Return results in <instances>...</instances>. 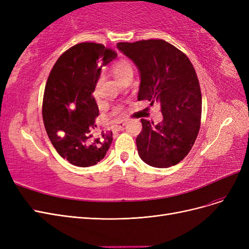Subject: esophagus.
<instances>
[{
  "mask_svg": "<svg viewBox=\"0 0 249 249\" xmlns=\"http://www.w3.org/2000/svg\"><path fill=\"white\" fill-rule=\"evenodd\" d=\"M125 124H126V122H124V120H122V122H117V124L113 125V129L116 130V131L124 130V127Z\"/></svg>",
  "mask_w": 249,
  "mask_h": 249,
  "instance_id": "obj_1",
  "label": "esophagus"
}]
</instances>
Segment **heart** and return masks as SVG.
Wrapping results in <instances>:
<instances>
[{"instance_id": "obj_1", "label": "heart", "mask_w": 249, "mask_h": 249, "mask_svg": "<svg viewBox=\"0 0 249 249\" xmlns=\"http://www.w3.org/2000/svg\"><path fill=\"white\" fill-rule=\"evenodd\" d=\"M129 72H133V65L130 61H127L125 59L117 60L112 66V73L117 81L123 79L125 74Z\"/></svg>"}]
</instances>
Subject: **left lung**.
Here are the masks:
<instances>
[{"instance_id": "1", "label": "left lung", "mask_w": 249, "mask_h": 249, "mask_svg": "<svg viewBox=\"0 0 249 249\" xmlns=\"http://www.w3.org/2000/svg\"><path fill=\"white\" fill-rule=\"evenodd\" d=\"M118 51L131 59L140 74L138 101L161 104L158 124L141 119L136 139L138 155L149 166L167 168L190 152L201 116L199 82L184 53L162 39L118 42Z\"/></svg>"}]
</instances>
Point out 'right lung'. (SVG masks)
Wrapping results in <instances>:
<instances>
[{"mask_svg": "<svg viewBox=\"0 0 249 249\" xmlns=\"http://www.w3.org/2000/svg\"><path fill=\"white\" fill-rule=\"evenodd\" d=\"M116 57L103 44L79 43L60 56L51 71L43 95V124L58 154L74 166H93L112 143V132L102 133V138L92 136L99 116L92 93L102 67Z\"/></svg>", "mask_w": 249, "mask_h": 249, "instance_id": "add662e5", "label": "right lung"}]
</instances>
